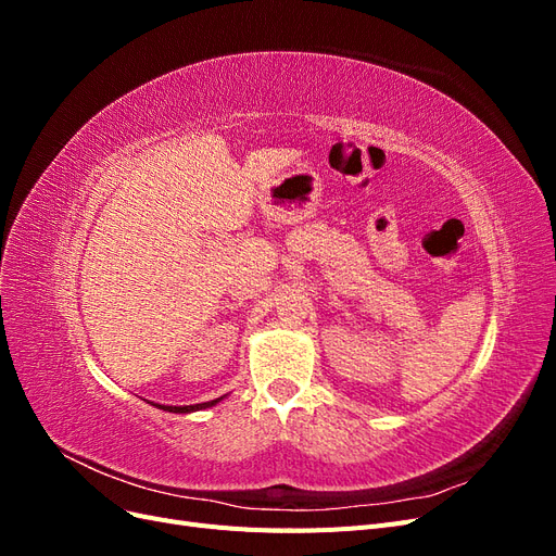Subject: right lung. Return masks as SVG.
I'll return each instance as SVG.
<instances>
[{
	"label": "right lung",
	"instance_id": "add662e5",
	"mask_svg": "<svg viewBox=\"0 0 556 556\" xmlns=\"http://www.w3.org/2000/svg\"><path fill=\"white\" fill-rule=\"evenodd\" d=\"M217 401H223V396L206 401V403H194V406H157V403H155V406L162 408V410H169V413H192V410H201V408H211V406H215Z\"/></svg>",
	"mask_w": 556,
	"mask_h": 556
}]
</instances>
